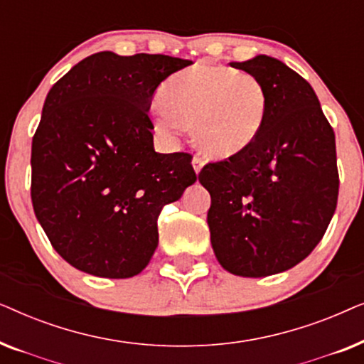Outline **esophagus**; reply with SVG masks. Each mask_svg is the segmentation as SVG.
Instances as JSON below:
<instances>
[{
  "mask_svg": "<svg viewBox=\"0 0 364 364\" xmlns=\"http://www.w3.org/2000/svg\"><path fill=\"white\" fill-rule=\"evenodd\" d=\"M192 166H193V171H196L197 173L202 171V167H203V159L202 157H193L192 159Z\"/></svg>",
  "mask_w": 364,
  "mask_h": 364,
  "instance_id": "34e87169",
  "label": "esophagus"
}]
</instances>
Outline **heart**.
Masks as SVG:
<instances>
[{
  "mask_svg": "<svg viewBox=\"0 0 364 364\" xmlns=\"http://www.w3.org/2000/svg\"><path fill=\"white\" fill-rule=\"evenodd\" d=\"M268 111V92L250 73L222 64H193L172 74L152 106L159 134L176 139L192 126L198 151L228 159L247 151L260 136Z\"/></svg>",
  "mask_w": 364,
  "mask_h": 364,
  "instance_id": "1",
  "label": "heart"
}]
</instances>
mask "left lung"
<instances>
[{
  "label": "left lung",
  "instance_id": "8db88e82",
  "mask_svg": "<svg viewBox=\"0 0 364 364\" xmlns=\"http://www.w3.org/2000/svg\"><path fill=\"white\" fill-rule=\"evenodd\" d=\"M268 92L260 136L247 151L210 162L198 182L215 257L227 272L260 278L295 267L325 235L336 210L335 132L306 79L275 58L230 63Z\"/></svg>",
  "mask_w": 364,
  "mask_h": 364
}]
</instances>
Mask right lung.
<instances>
[{
  "label": "right lung",
  "instance_id": "right-lung-1",
  "mask_svg": "<svg viewBox=\"0 0 364 364\" xmlns=\"http://www.w3.org/2000/svg\"><path fill=\"white\" fill-rule=\"evenodd\" d=\"M192 61L164 54L82 59L48 92L31 147V200L59 255L102 278L139 275L162 207L197 181L187 152L154 151L152 97Z\"/></svg>",
  "mask_w": 364,
  "mask_h": 364
}]
</instances>
